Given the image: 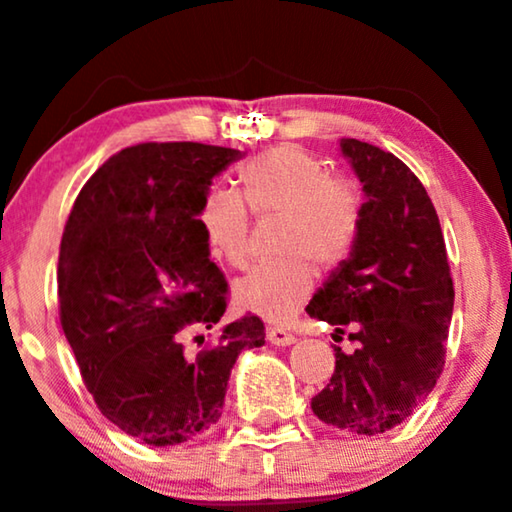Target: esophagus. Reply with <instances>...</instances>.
<instances>
[{"mask_svg": "<svg viewBox=\"0 0 512 512\" xmlns=\"http://www.w3.org/2000/svg\"><path fill=\"white\" fill-rule=\"evenodd\" d=\"M267 338L269 343H274V346H291V343H295L293 331L283 329V326H269Z\"/></svg>", "mask_w": 512, "mask_h": 512, "instance_id": "esophagus-1", "label": "esophagus"}]
</instances>
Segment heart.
<instances>
[{"label": "heart", "mask_w": 512, "mask_h": 512, "mask_svg": "<svg viewBox=\"0 0 512 512\" xmlns=\"http://www.w3.org/2000/svg\"><path fill=\"white\" fill-rule=\"evenodd\" d=\"M240 198L209 188L197 207V224L214 257L245 267L250 257V212L257 219L281 214L276 250L286 257L257 264L236 283L243 310L267 322H288L315 288V260L334 269L353 252L365 217V195L348 174L300 145H279L240 166Z\"/></svg>", "instance_id": "heart-1"}]
</instances>
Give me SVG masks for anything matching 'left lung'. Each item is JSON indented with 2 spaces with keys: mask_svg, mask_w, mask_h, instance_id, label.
<instances>
[{
  "mask_svg": "<svg viewBox=\"0 0 512 512\" xmlns=\"http://www.w3.org/2000/svg\"><path fill=\"white\" fill-rule=\"evenodd\" d=\"M341 150L367 193L365 217L353 252L307 315L350 326L357 348L346 355L334 346L336 369L312 412L346 434L374 436L408 420L436 386L455 291L439 214L420 178L377 145L343 138Z\"/></svg>",
  "mask_w": 512,
  "mask_h": 512,
  "instance_id": "left-lung-1",
  "label": "left lung"
}]
</instances>
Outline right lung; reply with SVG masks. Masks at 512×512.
<instances>
[{
  "label": "right lung",
  "mask_w": 512,
  "mask_h": 512,
  "mask_svg": "<svg viewBox=\"0 0 512 512\" xmlns=\"http://www.w3.org/2000/svg\"><path fill=\"white\" fill-rule=\"evenodd\" d=\"M240 157L202 143L126 147L80 188L64 226L61 329L102 415L150 446L217 424L238 353L264 343V322L250 312L219 324L229 283L197 224L212 178ZM188 325L218 336L190 356Z\"/></svg>",
  "instance_id": "add662e5"
}]
</instances>
